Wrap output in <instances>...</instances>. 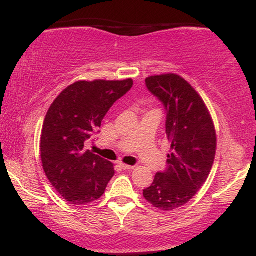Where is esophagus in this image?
Returning a JSON list of instances; mask_svg holds the SVG:
<instances>
[{
	"mask_svg": "<svg viewBox=\"0 0 256 256\" xmlns=\"http://www.w3.org/2000/svg\"><path fill=\"white\" fill-rule=\"evenodd\" d=\"M118 166H120L121 169H124V170H132V169H134V166H128V164H124V163H120Z\"/></svg>",
	"mask_w": 256,
	"mask_h": 256,
	"instance_id": "obj_1",
	"label": "esophagus"
}]
</instances>
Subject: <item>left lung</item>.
<instances>
[{"instance_id": "1", "label": "left lung", "mask_w": 256, "mask_h": 256, "mask_svg": "<svg viewBox=\"0 0 256 256\" xmlns=\"http://www.w3.org/2000/svg\"><path fill=\"white\" fill-rule=\"evenodd\" d=\"M146 84L166 110L170 154L168 169L155 174L143 197L154 208L171 211L190 202L208 180L216 152V127L204 100L180 76H152Z\"/></svg>"}]
</instances>
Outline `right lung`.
Here are the masks:
<instances>
[{"instance_id":"obj_1","label":"right lung","mask_w":256,"mask_h":256,"mask_svg":"<svg viewBox=\"0 0 256 256\" xmlns=\"http://www.w3.org/2000/svg\"><path fill=\"white\" fill-rule=\"evenodd\" d=\"M132 79L79 80L66 87L48 108L40 135L44 172L56 191L73 205H87L104 194L114 164L85 149L113 104Z\"/></svg>"}]
</instances>
